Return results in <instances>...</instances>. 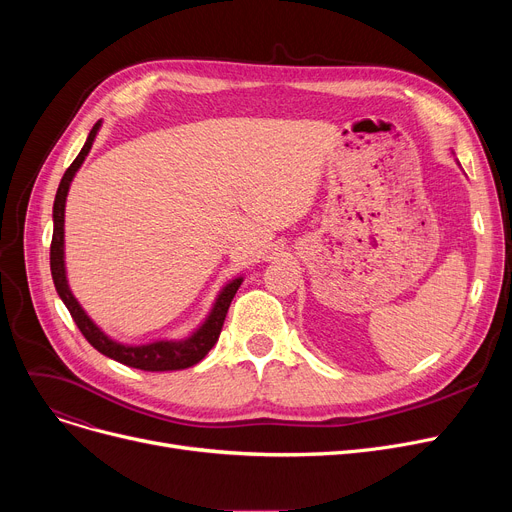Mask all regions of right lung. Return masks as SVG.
Returning <instances> with one entry per match:
<instances>
[{
    "instance_id": "1",
    "label": "right lung",
    "mask_w": 512,
    "mask_h": 512,
    "mask_svg": "<svg viewBox=\"0 0 512 512\" xmlns=\"http://www.w3.org/2000/svg\"><path fill=\"white\" fill-rule=\"evenodd\" d=\"M101 128V120L91 128L85 147L80 149L76 159L62 176V182L58 186L56 201H53V236H51V249H49V265H51V278L53 284H56V290L60 294V299L68 307L74 324L78 330L83 332V336L89 340V344L105 357H110L122 365L134 367V369H143V371H176V369H186L199 363L211 348L218 342L224 319L228 313V307L234 299V294L238 286L242 284V278H236L228 282L222 292L218 294V299L213 303L211 313L207 319L199 326L197 332H193L184 340H157L149 344H139V346H130L112 340L110 336H105L93 321L85 313V309L78 305L74 299V294L70 292L68 280H66V267H64V209H66V197H68V188L78 172V168L83 166L85 157L89 155L93 141L97 137V132Z\"/></svg>"
}]
</instances>
